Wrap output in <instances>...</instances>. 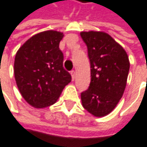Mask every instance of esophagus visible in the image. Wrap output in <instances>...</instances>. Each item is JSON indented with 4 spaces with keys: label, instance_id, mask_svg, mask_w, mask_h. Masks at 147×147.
Returning a JSON list of instances; mask_svg holds the SVG:
<instances>
[{
    "label": "esophagus",
    "instance_id": "1",
    "mask_svg": "<svg viewBox=\"0 0 147 147\" xmlns=\"http://www.w3.org/2000/svg\"><path fill=\"white\" fill-rule=\"evenodd\" d=\"M70 75H71L72 80H74V79H75V75H76L75 70H71V71H70Z\"/></svg>",
    "mask_w": 147,
    "mask_h": 147
}]
</instances>
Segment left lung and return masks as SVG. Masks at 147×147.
I'll return each mask as SVG.
<instances>
[{"mask_svg":"<svg viewBox=\"0 0 147 147\" xmlns=\"http://www.w3.org/2000/svg\"><path fill=\"white\" fill-rule=\"evenodd\" d=\"M90 61V84L81 94L83 107L96 117L110 114L126 89L130 63L124 48L104 32H81Z\"/></svg>","mask_w":147,"mask_h":147,"instance_id":"left-lung-1","label":"left lung"}]
</instances>
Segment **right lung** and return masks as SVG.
<instances>
[{"label": "right lung", "mask_w": 147, "mask_h": 147, "mask_svg": "<svg viewBox=\"0 0 147 147\" xmlns=\"http://www.w3.org/2000/svg\"><path fill=\"white\" fill-rule=\"evenodd\" d=\"M63 32L48 30L27 39L17 51L13 72L17 87L31 106L44 109L54 104L71 76L63 67L59 49Z\"/></svg>", "instance_id": "1"}]
</instances>
